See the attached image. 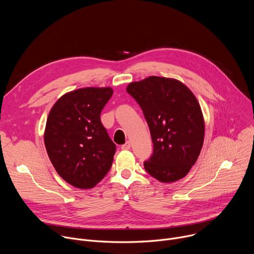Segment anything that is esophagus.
I'll use <instances>...</instances> for the list:
<instances>
[{"label":"esophagus","instance_id":"34e87169","mask_svg":"<svg viewBox=\"0 0 254 254\" xmlns=\"http://www.w3.org/2000/svg\"><path fill=\"white\" fill-rule=\"evenodd\" d=\"M121 148H122V150H129L130 149V142L129 141L125 142Z\"/></svg>","mask_w":254,"mask_h":254}]
</instances>
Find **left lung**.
<instances>
[{
    "instance_id": "obj_1",
    "label": "left lung",
    "mask_w": 254,
    "mask_h": 254,
    "mask_svg": "<svg viewBox=\"0 0 254 254\" xmlns=\"http://www.w3.org/2000/svg\"><path fill=\"white\" fill-rule=\"evenodd\" d=\"M127 91L140 106L154 143L144 169L163 183L184 178L204 141V120L195 95L182 82L159 76L132 82Z\"/></svg>"
}]
</instances>
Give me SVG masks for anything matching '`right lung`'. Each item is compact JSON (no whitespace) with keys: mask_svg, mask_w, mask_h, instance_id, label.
<instances>
[{"mask_svg":"<svg viewBox=\"0 0 254 254\" xmlns=\"http://www.w3.org/2000/svg\"><path fill=\"white\" fill-rule=\"evenodd\" d=\"M111 87L80 88L51 108L44 133L49 159L58 175L79 189L94 187L110 171L116 144L100 121Z\"/></svg>","mask_w":254,"mask_h":254,"instance_id":"1","label":"right lung"}]
</instances>
